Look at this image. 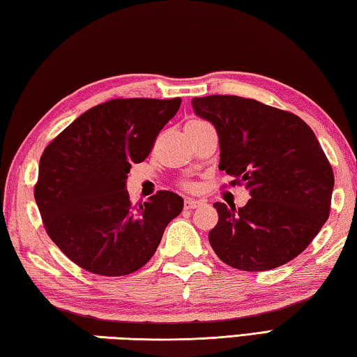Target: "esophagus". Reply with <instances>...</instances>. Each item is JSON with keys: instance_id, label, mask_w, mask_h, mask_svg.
<instances>
[{"instance_id": "obj_1", "label": "esophagus", "mask_w": 357, "mask_h": 357, "mask_svg": "<svg viewBox=\"0 0 357 357\" xmlns=\"http://www.w3.org/2000/svg\"><path fill=\"white\" fill-rule=\"evenodd\" d=\"M204 204H205L204 201H197V199H186V201H185V208L186 210H192V208L201 207V205H204Z\"/></svg>"}]
</instances>
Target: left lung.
I'll return each instance as SVG.
<instances>
[{
    "label": "left lung",
    "instance_id": "left-lung-1",
    "mask_svg": "<svg viewBox=\"0 0 357 357\" xmlns=\"http://www.w3.org/2000/svg\"><path fill=\"white\" fill-rule=\"evenodd\" d=\"M215 125L220 169L251 192L238 210L216 202L220 220L208 240L218 257L243 271H266L307 248L329 218L334 172L303 119L252 98H192Z\"/></svg>",
    "mask_w": 357,
    "mask_h": 357
}]
</instances>
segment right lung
Returning <instances> with one entry per match:
<instances>
[{"label": "right lung", "mask_w": 357, "mask_h": 357, "mask_svg": "<svg viewBox=\"0 0 357 357\" xmlns=\"http://www.w3.org/2000/svg\"><path fill=\"white\" fill-rule=\"evenodd\" d=\"M182 98H114L93 106L43 150L36 204L43 226L73 264L100 276H125L152 259L183 199L158 191L133 205L125 190L133 162L152 152Z\"/></svg>", "instance_id": "add662e5"}]
</instances>
